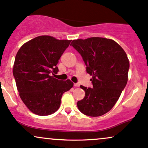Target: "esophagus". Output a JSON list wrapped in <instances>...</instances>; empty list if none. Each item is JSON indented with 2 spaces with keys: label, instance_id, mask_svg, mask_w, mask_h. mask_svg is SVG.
Wrapping results in <instances>:
<instances>
[{
  "label": "esophagus",
  "instance_id": "obj_1",
  "mask_svg": "<svg viewBox=\"0 0 148 148\" xmlns=\"http://www.w3.org/2000/svg\"><path fill=\"white\" fill-rule=\"evenodd\" d=\"M74 87H79V84H78V83H75Z\"/></svg>",
  "mask_w": 148,
  "mask_h": 148
}]
</instances>
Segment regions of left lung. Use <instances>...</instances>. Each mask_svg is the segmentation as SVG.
I'll return each mask as SVG.
<instances>
[{"label":"left lung","mask_w":148,"mask_h":148,"mask_svg":"<svg viewBox=\"0 0 148 148\" xmlns=\"http://www.w3.org/2000/svg\"><path fill=\"white\" fill-rule=\"evenodd\" d=\"M72 45L82 56L93 87L81 85L85 96L77 102L85 115L99 117L107 113L119 99L128 81L129 61L122 47L108 38L93 37L73 40Z\"/></svg>","instance_id":"8db88e82"}]
</instances>
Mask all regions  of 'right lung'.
<instances>
[{
	"label": "right lung",
	"mask_w": 148,
	"mask_h": 148,
	"mask_svg": "<svg viewBox=\"0 0 148 148\" xmlns=\"http://www.w3.org/2000/svg\"><path fill=\"white\" fill-rule=\"evenodd\" d=\"M71 42L38 36L24 43L16 53L13 75L21 99L33 113L46 116L55 112L63 94L73 86L70 79L59 80L52 75L59 71L56 64Z\"/></svg>",
	"instance_id": "1"
}]
</instances>
